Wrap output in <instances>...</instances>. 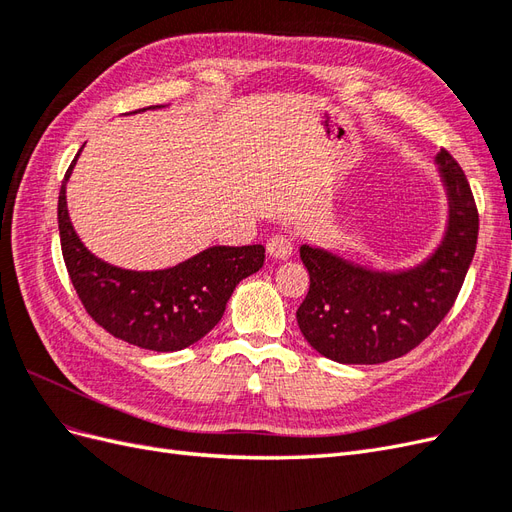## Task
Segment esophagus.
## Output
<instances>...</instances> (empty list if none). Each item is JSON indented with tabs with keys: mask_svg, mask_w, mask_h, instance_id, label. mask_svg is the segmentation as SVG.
Wrapping results in <instances>:
<instances>
[{
	"mask_svg": "<svg viewBox=\"0 0 512 512\" xmlns=\"http://www.w3.org/2000/svg\"><path fill=\"white\" fill-rule=\"evenodd\" d=\"M294 250V241L288 235H273L267 241V252L269 256L277 258V260H286Z\"/></svg>",
	"mask_w": 512,
	"mask_h": 512,
	"instance_id": "obj_1",
	"label": "esophagus"
}]
</instances>
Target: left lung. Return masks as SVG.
Masks as SVG:
<instances>
[{"label":"left lung","mask_w":512,"mask_h":512,"mask_svg":"<svg viewBox=\"0 0 512 512\" xmlns=\"http://www.w3.org/2000/svg\"><path fill=\"white\" fill-rule=\"evenodd\" d=\"M436 164L448 220L442 241L423 262L380 271L322 247L301 245L309 292L297 309V322L309 346L327 359L344 365L399 359L451 312L476 252L478 211L451 153L440 149Z\"/></svg>","instance_id":"obj_1"}]
</instances>
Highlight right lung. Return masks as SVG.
<instances>
[{
	"label": "right lung",
	"mask_w": 512,
	"mask_h": 512,
	"mask_svg": "<svg viewBox=\"0 0 512 512\" xmlns=\"http://www.w3.org/2000/svg\"><path fill=\"white\" fill-rule=\"evenodd\" d=\"M81 151L61 183L57 222L66 269L87 314L111 335L145 350L175 352L196 344L222 320L237 284L265 265V247L213 245L160 271L108 265L87 250L70 222L66 185Z\"/></svg>",
	"instance_id": "right-lung-1"
}]
</instances>
